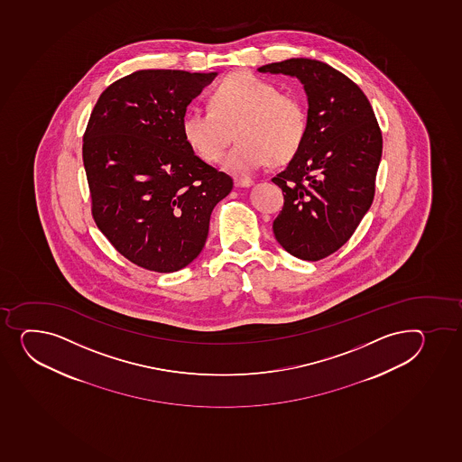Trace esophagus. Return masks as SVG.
Listing matches in <instances>:
<instances>
[{"instance_id":"1","label":"esophagus","mask_w":462,"mask_h":462,"mask_svg":"<svg viewBox=\"0 0 462 462\" xmlns=\"http://www.w3.org/2000/svg\"><path fill=\"white\" fill-rule=\"evenodd\" d=\"M234 184L237 185V187H251L254 184V180H249V178H236Z\"/></svg>"}]
</instances>
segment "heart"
<instances>
[{
    "label": "heart",
    "instance_id": "heart-1",
    "mask_svg": "<svg viewBox=\"0 0 462 462\" xmlns=\"http://www.w3.org/2000/svg\"><path fill=\"white\" fill-rule=\"evenodd\" d=\"M182 135L205 162H217L234 135L238 143L225 158V169L248 175L273 161L284 164L306 140L309 114L301 97L282 93L269 80L246 71L229 74L209 96L208 107L182 118Z\"/></svg>",
    "mask_w": 462,
    "mask_h": 462
}]
</instances>
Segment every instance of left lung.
<instances>
[{
  "label": "left lung",
  "mask_w": 462,
  "mask_h": 462,
  "mask_svg": "<svg viewBox=\"0 0 462 462\" xmlns=\"http://www.w3.org/2000/svg\"><path fill=\"white\" fill-rule=\"evenodd\" d=\"M258 71L295 76L306 89V140L273 178L284 196L273 229L287 253L318 262L350 240L373 204L382 131L364 91L321 60L287 59Z\"/></svg>",
  "instance_id": "8db88e82"
}]
</instances>
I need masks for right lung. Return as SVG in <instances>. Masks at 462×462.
<instances>
[{
  "instance_id": "add662e5",
  "label": "right lung",
  "mask_w": 462,
  "mask_h": 462,
  "mask_svg": "<svg viewBox=\"0 0 462 462\" xmlns=\"http://www.w3.org/2000/svg\"><path fill=\"white\" fill-rule=\"evenodd\" d=\"M216 73L141 69L100 94L82 156L91 213L136 266L175 273L193 262L233 178L195 155L182 135L189 103Z\"/></svg>"
}]
</instances>
